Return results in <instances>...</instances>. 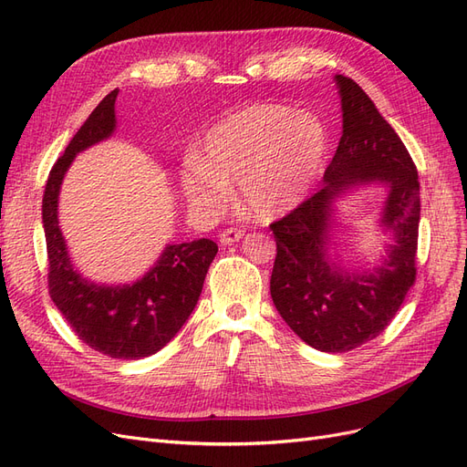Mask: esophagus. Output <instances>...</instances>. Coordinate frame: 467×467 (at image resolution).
Returning a JSON list of instances; mask_svg holds the SVG:
<instances>
[{"label":"esophagus","instance_id":"1","mask_svg":"<svg viewBox=\"0 0 467 467\" xmlns=\"http://www.w3.org/2000/svg\"><path fill=\"white\" fill-rule=\"evenodd\" d=\"M244 237V232L237 230V228H230V230H223L220 234V244L222 245H234L235 242H239V239Z\"/></svg>","mask_w":467,"mask_h":467}]
</instances>
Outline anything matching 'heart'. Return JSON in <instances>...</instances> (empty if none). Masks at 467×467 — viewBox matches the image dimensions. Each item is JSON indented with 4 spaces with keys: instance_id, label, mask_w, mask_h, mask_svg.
<instances>
[{
    "instance_id": "b5f03b06",
    "label": "heart",
    "mask_w": 467,
    "mask_h": 467,
    "mask_svg": "<svg viewBox=\"0 0 467 467\" xmlns=\"http://www.w3.org/2000/svg\"><path fill=\"white\" fill-rule=\"evenodd\" d=\"M329 138L307 112L285 105H251L206 132L201 161L189 160L181 182L194 208L216 214L242 185L247 214L275 220L302 204L316 185Z\"/></svg>"
}]
</instances>
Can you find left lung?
Listing matches in <instances>:
<instances>
[{
	"label": "left lung",
	"mask_w": 467,
	"mask_h": 467,
	"mask_svg": "<svg viewBox=\"0 0 467 467\" xmlns=\"http://www.w3.org/2000/svg\"><path fill=\"white\" fill-rule=\"evenodd\" d=\"M335 86L343 134L323 187L271 225L273 304L288 327L321 352L357 348L388 327L415 282L420 220L417 167L400 136L358 83L335 76ZM368 186L387 192L377 223L389 244L376 265L360 267L342 257L334 239L337 204Z\"/></svg>",
	"instance_id": "1"
}]
</instances>
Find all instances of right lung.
<instances>
[{
    "instance_id": "add662e5",
    "label": "right lung",
    "mask_w": 467,
    "mask_h": 467,
    "mask_svg": "<svg viewBox=\"0 0 467 467\" xmlns=\"http://www.w3.org/2000/svg\"><path fill=\"white\" fill-rule=\"evenodd\" d=\"M117 89L110 91L95 107L54 163L42 196V228L50 296L69 327L83 343L110 358L138 360L161 350L187 323L218 245L206 237L167 244L158 261L126 285L95 282L76 266L58 220L60 189L76 155L117 132Z\"/></svg>"
}]
</instances>
